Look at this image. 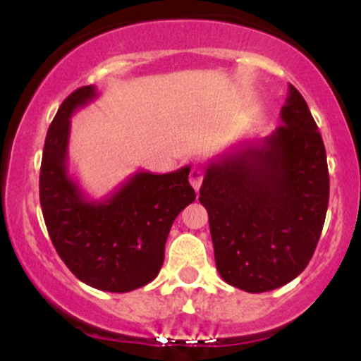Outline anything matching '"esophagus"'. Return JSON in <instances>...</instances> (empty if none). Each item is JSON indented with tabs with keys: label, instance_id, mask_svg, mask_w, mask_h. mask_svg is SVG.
<instances>
[{
	"label": "esophagus",
	"instance_id": "34e87169",
	"mask_svg": "<svg viewBox=\"0 0 361 361\" xmlns=\"http://www.w3.org/2000/svg\"><path fill=\"white\" fill-rule=\"evenodd\" d=\"M188 181H190V185L194 187V190H199V188H201V185H202V171L197 169V167H194V169L190 171Z\"/></svg>",
	"mask_w": 361,
	"mask_h": 361
}]
</instances>
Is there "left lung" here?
I'll return each mask as SVG.
<instances>
[{"label": "left lung", "instance_id": "1", "mask_svg": "<svg viewBox=\"0 0 361 361\" xmlns=\"http://www.w3.org/2000/svg\"><path fill=\"white\" fill-rule=\"evenodd\" d=\"M279 116L267 137L211 160L199 190L218 272L250 293L279 288L307 267L329 207L325 145L293 85Z\"/></svg>", "mask_w": 361, "mask_h": 361}]
</instances>
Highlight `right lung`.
I'll return each instance as SVG.
<instances>
[{
    "instance_id": "right-lung-1",
    "label": "right lung",
    "mask_w": 361,
    "mask_h": 361,
    "mask_svg": "<svg viewBox=\"0 0 361 361\" xmlns=\"http://www.w3.org/2000/svg\"><path fill=\"white\" fill-rule=\"evenodd\" d=\"M97 97L80 87L49 127L39 171V204L52 245L69 271L92 288L126 293L157 278L178 214L195 201L190 166L166 174L137 171L103 199H90L68 169L71 116Z\"/></svg>"
}]
</instances>
